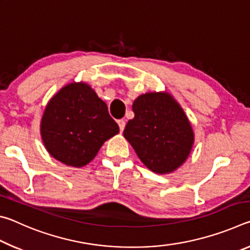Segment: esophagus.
I'll return each mask as SVG.
<instances>
[{
	"instance_id": "obj_1",
	"label": "esophagus",
	"mask_w": 250,
	"mask_h": 250,
	"mask_svg": "<svg viewBox=\"0 0 250 250\" xmlns=\"http://www.w3.org/2000/svg\"><path fill=\"white\" fill-rule=\"evenodd\" d=\"M118 125H119L120 131H121V132H122V131H124V129H125V121L124 119H120V120H118Z\"/></svg>"
}]
</instances>
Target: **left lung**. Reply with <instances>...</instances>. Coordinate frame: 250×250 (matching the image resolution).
Wrapping results in <instances>:
<instances>
[{
  "label": "left lung",
  "mask_w": 250,
  "mask_h": 250,
  "mask_svg": "<svg viewBox=\"0 0 250 250\" xmlns=\"http://www.w3.org/2000/svg\"><path fill=\"white\" fill-rule=\"evenodd\" d=\"M134 118L124 135L151 171L176 170L191 152L194 135L191 125L176 101L166 92H149L134 100Z\"/></svg>",
  "instance_id": "left-lung-1"
}]
</instances>
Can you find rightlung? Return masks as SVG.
Listing matches in <instances>:
<instances>
[{
    "mask_svg": "<svg viewBox=\"0 0 250 250\" xmlns=\"http://www.w3.org/2000/svg\"><path fill=\"white\" fill-rule=\"evenodd\" d=\"M41 131L50 155L80 167L95 158L104 141L119 132V125L88 84L73 83L49 101Z\"/></svg>",
    "mask_w": 250,
    "mask_h": 250,
    "instance_id": "right-lung-1",
    "label": "right lung"
}]
</instances>
